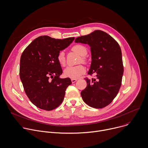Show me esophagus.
Returning a JSON list of instances; mask_svg holds the SVG:
<instances>
[{
  "mask_svg": "<svg viewBox=\"0 0 148 148\" xmlns=\"http://www.w3.org/2000/svg\"><path fill=\"white\" fill-rule=\"evenodd\" d=\"M77 81V79H75V78H72V79H71V82H72L73 83Z\"/></svg>",
  "mask_w": 148,
  "mask_h": 148,
  "instance_id": "1",
  "label": "esophagus"
}]
</instances>
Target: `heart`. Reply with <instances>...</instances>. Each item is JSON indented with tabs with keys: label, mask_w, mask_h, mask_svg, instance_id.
Wrapping results in <instances>:
<instances>
[{
	"label": "heart",
	"mask_w": 148,
	"mask_h": 148,
	"mask_svg": "<svg viewBox=\"0 0 148 148\" xmlns=\"http://www.w3.org/2000/svg\"><path fill=\"white\" fill-rule=\"evenodd\" d=\"M72 51L78 53L81 56L80 62L82 63H86L85 56L87 55L88 51L86 47L82 45H75L72 47ZM57 59L58 63L61 66H64L66 64V58L64 51L59 52L58 55ZM86 71L85 68L82 65H78L74 67H67L64 70V74L66 77L71 78H78L81 75L84 74Z\"/></svg>",
	"instance_id": "heart-1"
}]
</instances>
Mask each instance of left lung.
I'll return each mask as SVG.
<instances>
[{"label": "left lung", "instance_id": "obj_1", "mask_svg": "<svg viewBox=\"0 0 148 148\" xmlns=\"http://www.w3.org/2000/svg\"><path fill=\"white\" fill-rule=\"evenodd\" d=\"M75 42L90 47L92 62L88 74H96L95 78H85L87 85L81 92L82 99L92 108H103L113 101L121 85L124 67L121 48L114 38L101 30L78 37Z\"/></svg>", "mask_w": 148, "mask_h": 148}]
</instances>
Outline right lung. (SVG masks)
<instances>
[{"instance_id":"1","label":"right lung","mask_w":148,"mask_h":148,"mask_svg":"<svg viewBox=\"0 0 148 148\" xmlns=\"http://www.w3.org/2000/svg\"><path fill=\"white\" fill-rule=\"evenodd\" d=\"M74 40V37L59 39L40 36L23 52L20 79L29 99L38 108L50 111L62 103L66 90L72 82L70 78L59 77L63 70L57 56Z\"/></svg>"}]
</instances>
